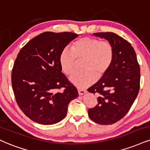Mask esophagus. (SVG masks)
<instances>
[{"label":"esophagus","instance_id":"1","mask_svg":"<svg viewBox=\"0 0 150 150\" xmlns=\"http://www.w3.org/2000/svg\"><path fill=\"white\" fill-rule=\"evenodd\" d=\"M78 92H79V94L80 95H83L86 92V90H83V89H78Z\"/></svg>","mask_w":150,"mask_h":150}]
</instances>
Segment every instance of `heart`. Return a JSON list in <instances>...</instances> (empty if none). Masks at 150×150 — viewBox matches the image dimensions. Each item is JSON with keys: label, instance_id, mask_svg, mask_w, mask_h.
Here are the masks:
<instances>
[{"label": "heart", "instance_id": "1", "mask_svg": "<svg viewBox=\"0 0 150 150\" xmlns=\"http://www.w3.org/2000/svg\"><path fill=\"white\" fill-rule=\"evenodd\" d=\"M114 48L108 41L94 38H82L72 43L71 50L64 49L59 57L62 72L70 75L76 69L77 60H82L81 71L70 76V81L79 88H86L106 74L114 60Z\"/></svg>", "mask_w": 150, "mask_h": 150}]
</instances>
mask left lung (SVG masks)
Returning <instances> with one entry per match:
<instances>
[{"label":"left lung","instance_id":"left-lung-1","mask_svg":"<svg viewBox=\"0 0 150 150\" xmlns=\"http://www.w3.org/2000/svg\"><path fill=\"white\" fill-rule=\"evenodd\" d=\"M114 48V60L109 71L88 89L98 96L97 105L88 109L90 119L99 125H112L125 116L140 88V65L132 44L111 32L96 33Z\"/></svg>","mask_w":150,"mask_h":150}]
</instances>
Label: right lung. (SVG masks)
Listing matches in <instances>:
<instances>
[{
  "instance_id": "obj_1",
  "label": "right lung",
  "mask_w": 150,
  "mask_h": 150,
  "mask_svg": "<svg viewBox=\"0 0 150 150\" xmlns=\"http://www.w3.org/2000/svg\"><path fill=\"white\" fill-rule=\"evenodd\" d=\"M76 37L71 32L42 33L20 50L14 61L12 86L16 101L37 123L49 125L63 120L69 102L79 96L59 62L61 51Z\"/></svg>"
}]
</instances>
